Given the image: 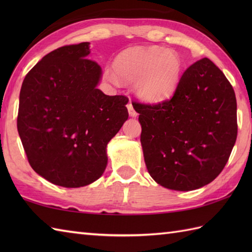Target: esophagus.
Segmentation results:
<instances>
[{
  "label": "esophagus",
  "mask_w": 252,
  "mask_h": 252,
  "mask_svg": "<svg viewBox=\"0 0 252 252\" xmlns=\"http://www.w3.org/2000/svg\"><path fill=\"white\" fill-rule=\"evenodd\" d=\"M127 110H129V115H130V117H136L137 116V112L133 109V106H132V104H131V101L129 104H127Z\"/></svg>",
  "instance_id": "1"
}]
</instances>
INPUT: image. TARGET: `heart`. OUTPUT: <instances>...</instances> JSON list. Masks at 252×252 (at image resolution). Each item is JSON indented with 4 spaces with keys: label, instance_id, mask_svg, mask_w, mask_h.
<instances>
[{
    "label": "heart",
    "instance_id": "b5f03b06",
    "mask_svg": "<svg viewBox=\"0 0 252 252\" xmlns=\"http://www.w3.org/2000/svg\"><path fill=\"white\" fill-rule=\"evenodd\" d=\"M183 62L175 51L159 46L132 47L118 55L115 69L106 67L104 77L112 84L133 83L144 103L158 104L174 94L181 81Z\"/></svg>",
    "mask_w": 252,
    "mask_h": 252
}]
</instances>
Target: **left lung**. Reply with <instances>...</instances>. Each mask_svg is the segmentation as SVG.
I'll use <instances>...</instances> for the list:
<instances>
[{"label":"left lung","mask_w":252,"mask_h":252,"mask_svg":"<svg viewBox=\"0 0 252 252\" xmlns=\"http://www.w3.org/2000/svg\"><path fill=\"white\" fill-rule=\"evenodd\" d=\"M135 104L148 173L165 189L189 191L215 180L237 137V104L224 73L209 58L192 63L172 98Z\"/></svg>","instance_id":"left-lung-1"}]
</instances>
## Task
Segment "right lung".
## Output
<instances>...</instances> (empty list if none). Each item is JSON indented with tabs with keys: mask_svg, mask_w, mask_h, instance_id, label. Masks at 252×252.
Returning a JSON list of instances; mask_svg holds the SVG:
<instances>
[{
	"mask_svg": "<svg viewBox=\"0 0 252 252\" xmlns=\"http://www.w3.org/2000/svg\"><path fill=\"white\" fill-rule=\"evenodd\" d=\"M90 42L45 55L27 74L17 129L28 161L51 183L76 189L103 175L107 145L127 120V97L105 95Z\"/></svg>",
	"mask_w": 252,
	"mask_h": 252,
	"instance_id": "add662e5",
	"label": "right lung"
}]
</instances>
